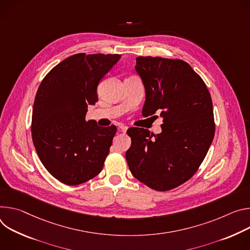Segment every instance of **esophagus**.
I'll list each match as a JSON object with an SVG mask.
<instances>
[{"instance_id": "obj_1", "label": "esophagus", "mask_w": 250, "mask_h": 250, "mask_svg": "<svg viewBox=\"0 0 250 250\" xmlns=\"http://www.w3.org/2000/svg\"><path fill=\"white\" fill-rule=\"evenodd\" d=\"M127 129H128V127L127 126H124V125H121L120 127H119V132H122V133H126V131H127Z\"/></svg>"}]
</instances>
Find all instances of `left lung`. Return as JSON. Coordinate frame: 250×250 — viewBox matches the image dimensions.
<instances>
[{
    "label": "left lung",
    "instance_id": "1",
    "mask_svg": "<svg viewBox=\"0 0 250 250\" xmlns=\"http://www.w3.org/2000/svg\"><path fill=\"white\" fill-rule=\"evenodd\" d=\"M136 71L145 86L144 117H163L162 132L129 128L126 160L132 175L147 187L166 191L199 170L213 140L212 101L202 77L182 60L138 57Z\"/></svg>",
    "mask_w": 250,
    "mask_h": 250
}]
</instances>
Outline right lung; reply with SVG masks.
<instances>
[{
  "label": "right lung",
  "instance_id": "obj_1",
  "mask_svg": "<svg viewBox=\"0 0 250 250\" xmlns=\"http://www.w3.org/2000/svg\"><path fill=\"white\" fill-rule=\"evenodd\" d=\"M120 54L76 53L55 65L36 94L32 138L44 168L60 182L76 186L97 176L117 128L85 120L98 100L97 86Z\"/></svg>",
  "mask_w": 250,
  "mask_h": 250
}]
</instances>
